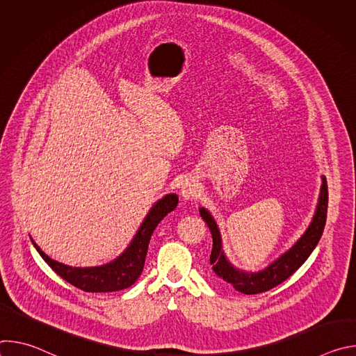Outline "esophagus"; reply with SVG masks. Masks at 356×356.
Wrapping results in <instances>:
<instances>
[{"instance_id": "34e87169", "label": "esophagus", "mask_w": 356, "mask_h": 356, "mask_svg": "<svg viewBox=\"0 0 356 356\" xmlns=\"http://www.w3.org/2000/svg\"><path fill=\"white\" fill-rule=\"evenodd\" d=\"M200 193V187L198 184L195 183V180L193 179H187L183 186H181V195L188 200V198H193V197H197V194Z\"/></svg>"}]
</instances>
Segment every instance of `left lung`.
<instances>
[{"label": "left lung", "instance_id": "8db88e82", "mask_svg": "<svg viewBox=\"0 0 356 356\" xmlns=\"http://www.w3.org/2000/svg\"><path fill=\"white\" fill-rule=\"evenodd\" d=\"M327 209H328V187H327V180L323 176L317 211L309 229L294 243V246L290 250H287L284 255H282L276 262H273L269 268H266L259 273H243L234 269L228 264L221 250V238H220L217 224L213 220V217L209 214V211L201 209L200 216L209 225L213 236V250L210 255V264L213 265V270L225 283H228L235 290L243 294H259L279 286L286 279H289L312 255V252L317 246L325 227Z\"/></svg>", "mask_w": 356, "mask_h": 356}]
</instances>
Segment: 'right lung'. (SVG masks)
<instances>
[{
    "label": "right lung",
    "mask_w": 356,
    "mask_h": 356,
    "mask_svg": "<svg viewBox=\"0 0 356 356\" xmlns=\"http://www.w3.org/2000/svg\"><path fill=\"white\" fill-rule=\"evenodd\" d=\"M177 195L168 194L156 204L152 207L147 217L142 222L138 234L131 242L129 248L122 253V255L104 266L99 268H70L46 257L44 253L38 248L36 243L33 246L39 252V255L43 261L55 270L62 279L73 284L74 287L90 291V293H107V291H118L132 286L138 277L140 276L145 265L146 252L149 246V241L152 234H154L158 224L176 209L177 206Z\"/></svg>",
    "instance_id": "right-lung-1"
}]
</instances>
